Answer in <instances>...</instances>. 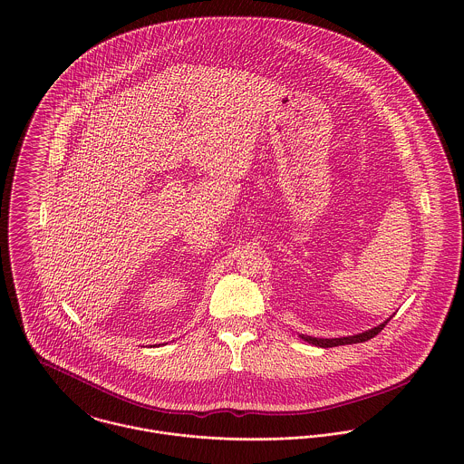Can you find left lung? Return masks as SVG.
Returning a JSON list of instances; mask_svg holds the SVG:
<instances>
[{
    "mask_svg": "<svg viewBox=\"0 0 464 464\" xmlns=\"http://www.w3.org/2000/svg\"><path fill=\"white\" fill-rule=\"evenodd\" d=\"M388 322L381 324L379 327L372 329V331L362 332V334H357V335H348V337H332V339H322V337H311V335H300L304 341L311 343V344H316V346H322V348H332V346H341V344H353V343H362V341H368L372 337H375L379 332L382 331L386 327Z\"/></svg>",
    "mask_w": 464,
    "mask_h": 464,
    "instance_id": "left-lung-1",
    "label": "left lung"
}]
</instances>
